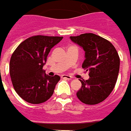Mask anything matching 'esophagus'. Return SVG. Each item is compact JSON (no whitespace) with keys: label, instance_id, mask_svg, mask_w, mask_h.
<instances>
[{"label":"esophagus","instance_id":"1","mask_svg":"<svg viewBox=\"0 0 131 131\" xmlns=\"http://www.w3.org/2000/svg\"><path fill=\"white\" fill-rule=\"evenodd\" d=\"M61 78L63 79H67V80H71L72 79V77L70 75H63L61 76Z\"/></svg>","mask_w":131,"mask_h":131}]
</instances>
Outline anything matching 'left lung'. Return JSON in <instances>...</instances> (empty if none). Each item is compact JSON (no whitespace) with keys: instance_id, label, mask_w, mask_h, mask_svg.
Here are the masks:
<instances>
[{"instance_id":"1","label":"left lung","mask_w":131,"mask_h":131,"mask_svg":"<svg viewBox=\"0 0 131 131\" xmlns=\"http://www.w3.org/2000/svg\"><path fill=\"white\" fill-rule=\"evenodd\" d=\"M70 38L85 51L82 67L90 76L87 80H80L82 88L77 97L89 105L102 102L111 94L117 80L120 66L117 51L110 41L92 33Z\"/></svg>"}]
</instances>
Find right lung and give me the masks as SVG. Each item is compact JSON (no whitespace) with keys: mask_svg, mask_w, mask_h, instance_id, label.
<instances>
[{"mask_svg":"<svg viewBox=\"0 0 131 131\" xmlns=\"http://www.w3.org/2000/svg\"><path fill=\"white\" fill-rule=\"evenodd\" d=\"M63 37L37 35L29 37L17 47L10 61V75L13 88L23 100L41 104L52 96L60 76H49L43 66L51 49Z\"/></svg>","mask_w":131,"mask_h":131,"instance_id":"add662e5","label":"right lung"}]
</instances>
